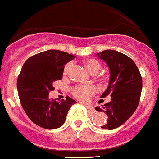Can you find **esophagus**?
Returning a JSON list of instances; mask_svg holds the SVG:
<instances>
[{
	"instance_id": "1",
	"label": "esophagus",
	"mask_w": 159,
	"mask_h": 159,
	"mask_svg": "<svg viewBox=\"0 0 159 159\" xmlns=\"http://www.w3.org/2000/svg\"><path fill=\"white\" fill-rule=\"evenodd\" d=\"M85 107H87V109H88V111H92V113H95V107H94L93 106H92V105H89V104H85Z\"/></svg>"
}]
</instances>
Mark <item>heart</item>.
Instances as JSON below:
<instances>
[{
	"instance_id": "1",
	"label": "heart",
	"mask_w": 159,
	"mask_h": 159,
	"mask_svg": "<svg viewBox=\"0 0 159 159\" xmlns=\"http://www.w3.org/2000/svg\"><path fill=\"white\" fill-rule=\"evenodd\" d=\"M84 65L85 66L86 69L89 71L91 74H96L100 70L101 64L97 60L94 58L86 59L84 60ZM71 69V64L67 63L64 65L63 69V75L64 77H67L69 75ZM96 89L93 85H78L73 88L72 95L80 100L87 101L89 99L90 96L93 95L95 92Z\"/></svg>"
}]
</instances>
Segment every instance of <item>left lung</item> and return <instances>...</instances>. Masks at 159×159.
Returning <instances> with one entry per match:
<instances>
[{
    "label": "left lung",
    "mask_w": 159,
    "mask_h": 159,
    "mask_svg": "<svg viewBox=\"0 0 159 159\" xmlns=\"http://www.w3.org/2000/svg\"><path fill=\"white\" fill-rule=\"evenodd\" d=\"M109 67L110 82L100 98L110 95L111 102L96 107L97 111L107 114V123L101 128L113 130L127 121L139 103L143 80L139 70L130 57L115 50L97 53Z\"/></svg>",
    "instance_id": "left-lung-1"
}]
</instances>
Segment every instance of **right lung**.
Wrapping results in <instances>:
<instances>
[{
    "label": "right lung",
    "instance_id": "obj_1",
    "mask_svg": "<svg viewBox=\"0 0 159 159\" xmlns=\"http://www.w3.org/2000/svg\"><path fill=\"white\" fill-rule=\"evenodd\" d=\"M75 58L60 50H48L29 57L17 79L19 99L24 111L35 124L43 128L57 129L65 122L75 101L66 96L60 102L49 98L55 89L53 82L63 76L64 64Z\"/></svg>",
    "mask_w": 159,
    "mask_h": 159
}]
</instances>
